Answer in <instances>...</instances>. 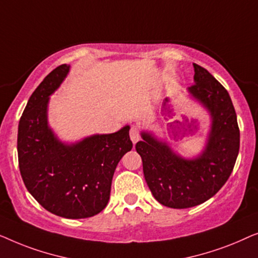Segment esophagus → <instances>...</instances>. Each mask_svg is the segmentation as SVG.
I'll use <instances>...</instances> for the list:
<instances>
[{"label":"esophagus","instance_id":"esophagus-1","mask_svg":"<svg viewBox=\"0 0 258 258\" xmlns=\"http://www.w3.org/2000/svg\"><path fill=\"white\" fill-rule=\"evenodd\" d=\"M130 138L133 144H137L140 140V130L137 126H132L130 131Z\"/></svg>","mask_w":258,"mask_h":258}]
</instances>
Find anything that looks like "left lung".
I'll return each instance as SVG.
<instances>
[{
    "mask_svg": "<svg viewBox=\"0 0 258 258\" xmlns=\"http://www.w3.org/2000/svg\"><path fill=\"white\" fill-rule=\"evenodd\" d=\"M193 65L194 85L187 91L212 119L205 150L186 159L147 131L141 132L143 140L136 145L155 200L175 209L190 208L213 198L229 179L239 150L237 117L229 93L206 69Z\"/></svg>",
    "mask_w": 258,
    "mask_h": 258,
    "instance_id": "1",
    "label": "left lung"
}]
</instances>
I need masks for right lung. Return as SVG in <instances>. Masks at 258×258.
<instances>
[{
	"instance_id": "1",
	"label": "right lung",
	"mask_w": 258,
	"mask_h": 258,
	"mask_svg": "<svg viewBox=\"0 0 258 258\" xmlns=\"http://www.w3.org/2000/svg\"><path fill=\"white\" fill-rule=\"evenodd\" d=\"M69 70L70 65H59L29 98L17 134L19 166L25 187L43 208L65 219H85L106 207L114 170L133 144L128 125L74 144L58 139L49 126L48 105Z\"/></svg>"
}]
</instances>
